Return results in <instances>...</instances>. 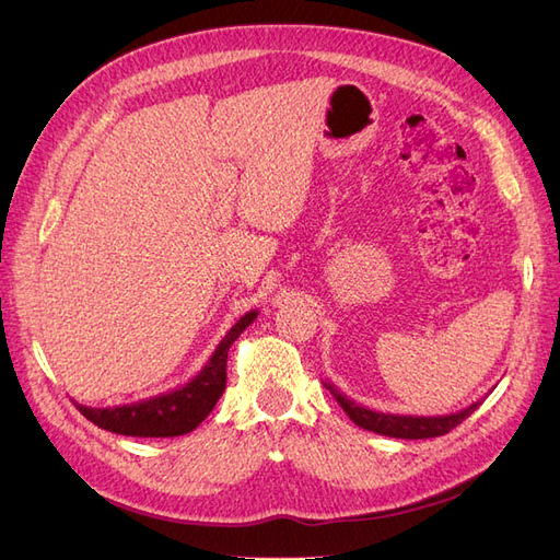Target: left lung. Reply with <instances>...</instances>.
<instances>
[{"label": "left lung", "mask_w": 560, "mask_h": 560, "mask_svg": "<svg viewBox=\"0 0 560 560\" xmlns=\"http://www.w3.org/2000/svg\"><path fill=\"white\" fill-rule=\"evenodd\" d=\"M325 387L334 395V399L341 404V409L348 413V418L369 432L395 436V439H430V436H442L451 432L455 425H460L465 418H469L474 411L479 409L481 401L469 404L467 409L446 413V416H401V413H385L366 409V406L348 399L346 395L338 393L334 383L325 381Z\"/></svg>", "instance_id": "1"}]
</instances>
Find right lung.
Instances as JSON below:
<instances>
[{
    "label": "right lung",
    "instance_id": "1",
    "mask_svg": "<svg viewBox=\"0 0 560 560\" xmlns=\"http://www.w3.org/2000/svg\"><path fill=\"white\" fill-rule=\"evenodd\" d=\"M257 315L259 311H249L235 322L210 354L206 366L182 387L132 404L109 406V409L77 404L79 411L93 425L126 436H179L194 432L210 416L219 397L224 395L229 348L257 319Z\"/></svg>",
    "mask_w": 560,
    "mask_h": 560
}]
</instances>
